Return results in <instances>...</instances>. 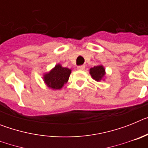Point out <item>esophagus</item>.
<instances>
[{
	"mask_svg": "<svg viewBox=\"0 0 148 148\" xmlns=\"http://www.w3.org/2000/svg\"><path fill=\"white\" fill-rule=\"evenodd\" d=\"M77 69H78V70H84L85 69V66H84V65H81V66H77Z\"/></svg>",
	"mask_w": 148,
	"mask_h": 148,
	"instance_id": "1",
	"label": "esophagus"
}]
</instances>
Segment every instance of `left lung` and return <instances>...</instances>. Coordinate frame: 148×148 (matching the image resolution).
Here are the masks:
<instances>
[{
	"label": "left lung",
	"mask_w": 148,
	"mask_h": 148,
	"mask_svg": "<svg viewBox=\"0 0 148 148\" xmlns=\"http://www.w3.org/2000/svg\"><path fill=\"white\" fill-rule=\"evenodd\" d=\"M90 73L94 80L99 82L105 75V69L102 65H98V66L90 68Z\"/></svg>",
	"instance_id": "1"
}]
</instances>
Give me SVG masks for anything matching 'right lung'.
<instances>
[{"instance_id": "1", "label": "right lung", "mask_w": 148, "mask_h": 148, "mask_svg": "<svg viewBox=\"0 0 148 148\" xmlns=\"http://www.w3.org/2000/svg\"><path fill=\"white\" fill-rule=\"evenodd\" d=\"M70 73V69L56 64L53 70L44 75V83L53 90H60L67 82Z\"/></svg>"}]
</instances>
